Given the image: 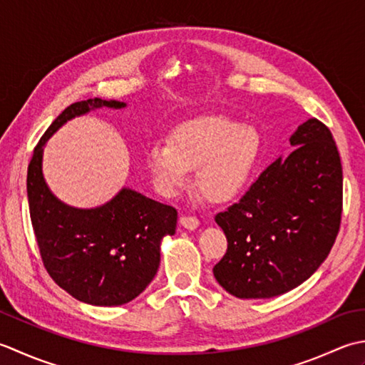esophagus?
<instances>
[{
  "label": "esophagus",
  "mask_w": 365,
  "mask_h": 365,
  "mask_svg": "<svg viewBox=\"0 0 365 365\" xmlns=\"http://www.w3.org/2000/svg\"><path fill=\"white\" fill-rule=\"evenodd\" d=\"M180 224L187 230H195L200 225V222L197 217H193V215H181Z\"/></svg>",
  "instance_id": "obj_1"
}]
</instances>
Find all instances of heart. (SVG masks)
<instances>
[{
  "label": "heart",
  "mask_w": 365,
  "mask_h": 365,
  "mask_svg": "<svg viewBox=\"0 0 365 365\" xmlns=\"http://www.w3.org/2000/svg\"><path fill=\"white\" fill-rule=\"evenodd\" d=\"M262 153L258 132L224 116L206 115L185 121L170 133L168 143L154 141L146 151V165L154 185L175 197L197 168V185L203 195L224 203L250 180Z\"/></svg>",
  "instance_id": "obj_1"
}]
</instances>
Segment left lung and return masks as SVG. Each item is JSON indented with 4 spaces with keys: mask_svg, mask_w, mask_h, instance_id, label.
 Wrapping results in <instances>:
<instances>
[{
    "mask_svg": "<svg viewBox=\"0 0 365 365\" xmlns=\"http://www.w3.org/2000/svg\"><path fill=\"white\" fill-rule=\"evenodd\" d=\"M289 145L285 159L271 163L240 202L215 215L228 247L214 277L241 299H264L301 285L336 242L344 176L332 133L310 118Z\"/></svg>",
    "mask_w": 365,
    "mask_h": 365,
    "instance_id": "1",
    "label": "left lung"
}]
</instances>
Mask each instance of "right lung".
I'll return each mask as SVG.
<instances>
[{
  "mask_svg": "<svg viewBox=\"0 0 365 365\" xmlns=\"http://www.w3.org/2000/svg\"><path fill=\"white\" fill-rule=\"evenodd\" d=\"M124 108L99 98L66 108L36 145L28 165L29 215L43 266L76 299L91 306H123L151 284L163 236L176 232L178 211L129 187L106 205L80 210L58 200L42 175L43 145L63 124L96 108Z\"/></svg>",
  "mask_w": 365,
  "mask_h": 365,
  "instance_id": "obj_1",
  "label": "right lung"
}]
</instances>
